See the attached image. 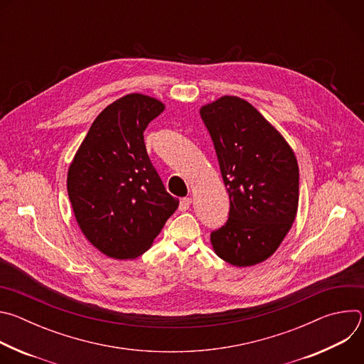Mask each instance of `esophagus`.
I'll use <instances>...</instances> for the list:
<instances>
[{"label": "esophagus", "mask_w": 364, "mask_h": 364, "mask_svg": "<svg viewBox=\"0 0 364 364\" xmlns=\"http://www.w3.org/2000/svg\"><path fill=\"white\" fill-rule=\"evenodd\" d=\"M191 197H184V198H181L180 200V205H178V209H180V212H186V210H188L190 209V205H191Z\"/></svg>", "instance_id": "obj_1"}]
</instances>
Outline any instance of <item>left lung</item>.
Segmentation results:
<instances>
[{
  "label": "left lung",
  "mask_w": 364,
  "mask_h": 364,
  "mask_svg": "<svg viewBox=\"0 0 364 364\" xmlns=\"http://www.w3.org/2000/svg\"><path fill=\"white\" fill-rule=\"evenodd\" d=\"M200 117L212 136L230 198L226 223L210 233L215 252L235 267L264 262L295 220V155L282 135L237 96L209 103Z\"/></svg>",
  "instance_id": "left-lung-1"
}]
</instances>
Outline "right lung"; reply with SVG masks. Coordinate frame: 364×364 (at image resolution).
<instances>
[{
	"mask_svg": "<svg viewBox=\"0 0 364 364\" xmlns=\"http://www.w3.org/2000/svg\"><path fill=\"white\" fill-rule=\"evenodd\" d=\"M164 111L154 97L131 93L103 109L68 173V193L86 239L115 259L142 255L178 200L167 193L144 142L148 124Z\"/></svg>",
	"mask_w": 364,
	"mask_h": 364,
	"instance_id": "add662e5",
	"label": "right lung"
}]
</instances>
